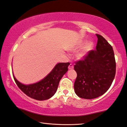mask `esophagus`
<instances>
[{"mask_svg": "<svg viewBox=\"0 0 127 127\" xmlns=\"http://www.w3.org/2000/svg\"><path fill=\"white\" fill-rule=\"evenodd\" d=\"M73 68V65L72 64H70L68 66V69H72Z\"/></svg>", "mask_w": 127, "mask_h": 127, "instance_id": "1", "label": "esophagus"}]
</instances>
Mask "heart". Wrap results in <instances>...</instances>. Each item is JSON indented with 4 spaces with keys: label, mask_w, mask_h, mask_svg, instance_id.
<instances>
[{
    "label": "heart",
    "mask_w": 127,
    "mask_h": 127,
    "mask_svg": "<svg viewBox=\"0 0 127 127\" xmlns=\"http://www.w3.org/2000/svg\"><path fill=\"white\" fill-rule=\"evenodd\" d=\"M85 41L84 40H80L77 41L76 44L72 47L70 50L72 51H76L80 48L84 44ZM94 44L92 41H88L85 44L82 48L80 49V50L77 52L76 54V57L79 59H83L87 55V54L90 52V51H91L94 48Z\"/></svg>",
    "instance_id": "obj_1"
}]
</instances>
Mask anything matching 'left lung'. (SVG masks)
Returning a JSON list of instances; mask_svg holds the SVG:
<instances>
[{
  "mask_svg": "<svg viewBox=\"0 0 127 127\" xmlns=\"http://www.w3.org/2000/svg\"><path fill=\"white\" fill-rule=\"evenodd\" d=\"M96 50L90 51L83 60L76 62L77 77L74 90L79 97L92 99L103 95L110 87L116 73L113 48L102 36L96 34Z\"/></svg>",
  "mask_w": 127,
  "mask_h": 127,
  "instance_id": "obj_1",
  "label": "left lung"
}]
</instances>
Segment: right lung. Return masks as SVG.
I'll return each mask as SVG.
<instances>
[{
  "label": "right lung",
  "mask_w": 127,
  "mask_h": 127,
  "mask_svg": "<svg viewBox=\"0 0 127 127\" xmlns=\"http://www.w3.org/2000/svg\"><path fill=\"white\" fill-rule=\"evenodd\" d=\"M69 63H59L44 79L34 84L25 85L13 75L15 82L20 90L29 97L37 100H45L54 95L58 90L59 82L68 71Z\"/></svg>",
  "instance_id": "right-lung-1"
}]
</instances>
